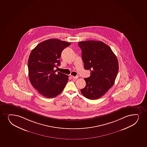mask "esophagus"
I'll return each mask as SVG.
<instances>
[{
  "mask_svg": "<svg viewBox=\"0 0 147 147\" xmlns=\"http://www.w3.org/2000/svg\"><path fill=\"white\" fill-rule=\"evenodd\" d=\"M71 77L72 78V79H77L78 78V77L77 76H76V77H75V76H71Z\"/></svg>",
  "mask_w": 147,
  "mask_h": 147,
  "instance_id": "obj_1",
  "label": "esophagus"
}]
</instances>
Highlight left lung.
Wrapping results in <instances>:
<instances>
[{
    "mask_svg": "<svg viewBox=\"0 0 147 147\" xmlns=\"http://www.w3.org/2000/svg\"><path fill=\"white\" fill-rule=\"evenodd\" d=\"M78 45L84 68L90 71V77L84 79L86 85L81 92L89 99L99 98L114 84L119 71L117 57L102 42L89 40L80 42Z\"/></svg>",
    "mask_w": 147,
    "mask_h": 147,
    "instance_id": "1",
    "label": "left lung"
}]
</instances>
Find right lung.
Returning a JSON list of instances; mask_svg holds the SVG:
<instances>
[{
  "label": "right lung",
  "mask_w": 147,
  "mask_h": 147,
  "mask_svg": "<svg viewBox=\"0 0 147 147\" xmlns=\"http://www.w3.org/2000/svg\"><path fill=\"white\" fill-rule=\"evenodd\" d=\"M70 43L57 39L42 42L32 50L28 58V75L31 85L47 98L57 96L62 92L68 81V76L54 67L61 65L59 59L64 48Z\"/></svg>",
  "instance_id": "1"
}]
</instances>
